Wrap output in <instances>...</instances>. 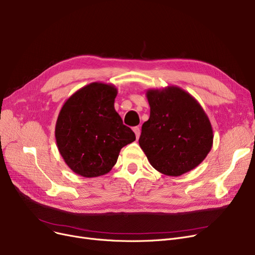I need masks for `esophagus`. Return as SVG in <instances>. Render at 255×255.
<instances>
[{
    "label": "esophagus",
    "mask_w": 255,
    "mask_h": 255,
    "mask_svg": "<svg viewBox=\"0 0 255 255\" xmlns=\"http://www.w3.org/2000/svg\"><path fill=\"white\" fill-rule=\"evenodd\" d=\"M133 131H134V133H135L136 139H138L139 136H140V129H139V127H134V128H133Z\"/></svg>",
    "instance_id": "esophagus-1"
}]
</instances>
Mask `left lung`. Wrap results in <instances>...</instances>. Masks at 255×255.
Returning a JSON list of instances; mask_svg holds the SVG:
<instances>
[{"instance_id":"left-lung-1","label":"left lung","mask_w":255,"mask_h":255,"mask_svg":"<svg viewBox=\"0 0 255 255\" xmlns=\"http://www.w3.org/2000/svg\"><path fill=\"white\" fill-rule=\"evenodd\" d=\"M150 118L142 124L139 145L151 165L179 177L202 163L213 145L210 120L197 100L177 87L149 89Z\"/></svg>"}]
</instances>
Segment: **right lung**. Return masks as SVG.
I'll list each match as a JSON object with an SVG mask.
<instances>
[{"instance_id":"add662e5","label":"right lung","mask_w":255,"mask_h":255,"mask_svg":"<svg viewBox=\"0 0 255 255\" xmlns=\"http://www.w3.org/2000/svg\"><path fill=\"white\" fill-rule=\"evenodd\" d=\"M115 86L92 83L66 100L56 123L57 145L65 163L85 178L110 172L121 149L135 134L115 110Z\"/></svg>"}]
</instances>
